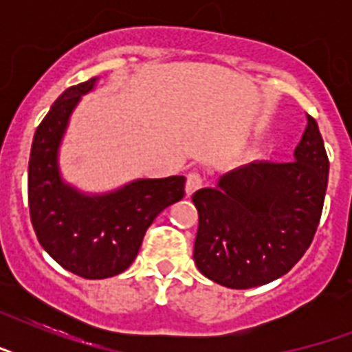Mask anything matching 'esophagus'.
Wrapping results in <instances>:
<instances>
[{"instance_id": "34e87169", "label": "esophagus", "mask_w": 352, "mask_h": 352, "mask_svg": "<svg viewBox=\"0 0 352 352\" xmlns=\"http://www.w3.org/2000/svg\"><path fill=\"white\" fill-rule=\"evenodd\" d=\"M203 186V177L192 171V173H188L186 177V195H192L199 190V188Z\"/></svg>"}]
</instances>
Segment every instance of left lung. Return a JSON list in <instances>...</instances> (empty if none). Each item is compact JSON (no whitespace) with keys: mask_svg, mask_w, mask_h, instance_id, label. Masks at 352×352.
<instances>
[{"mask_svg":"<svg viewBox=\"0 0 352 352\" xmlns=\"http://www.w3.org/2000/svg\"><path fill=\"white\" fill-rule=\"evenodd\" d=\"M329 159L316 120L292 162L257 160L193 193L199 272L228 289H252L281 278L311 246L327 192Z\"/></svg>","mask_w":352,"mask_h":352,"instance_id":"left-lung-1","label":"left lung"}]
</instances>
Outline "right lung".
<instances>
[{"instance_id":"1","label":"right lung","mask_w":352,"mask_h":352,"mask_svg":"<svg viewBox=\"0 0 352 352\" xmlns=\"http://www.w3.org/2000/svg\"><path fill=\"white\" fill-rule=\"evenodd\" d=\"M98 78L58 96L34 133L29 159V210L36 237L65 270L85 279L129 268L155 217L184 197L186 177L137 179L106 193H85L63 181L60 146L82 96Z\"/></svg>"}]
</instances>
